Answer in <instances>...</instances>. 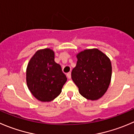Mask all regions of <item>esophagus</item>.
<instances>
[{
    "label": "esophagus",
    "mask_w": 134,
    "mask_h": 134,
    "mask_svg": "<svg viewBox=\"0 0 134 134\" xmlns=\"http://www.w3.org/2000/svg\"><path fill=\"white\" fill-rule=\"evenodd\" d=\"M67 78H68L69 79H71V72H68V73L67 74Z\"/></svg>",
    "instance_id": "34e87169"
}]
</instances>
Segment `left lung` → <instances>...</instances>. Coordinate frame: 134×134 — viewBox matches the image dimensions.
Returning a JSON list of instances; mask_svg holds the SVG:
<instances>
[{
    "mask_svg": "<svg viewBox=\"0 0 134 134\" xmlns=\"http://www.w3.org/2000/svg\"><path fill=\"white\" fill-rule=\"evenodd\" d=\"M76 65L71 78L79 93L87 99L97 100L107 92L111 82L110 59L98 49H88L76 55Z\"/></svg>",
    "mask_w": 134,
    "mask_h": 134,
    "instance_id": "obj_1",
    "label": "left lung"
}]
</instances>
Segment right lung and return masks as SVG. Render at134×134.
Here are the masks:
<instances>
[{
	"label": "right lung",
	"mask_w": 134,
	"mask_h": 134,
	"mask_svg": "<svg viewBox=\"0 0 134 134\" xmlns=\"http://www.w3.org/2000/svg\"><path fill=\"white\" fill-rule=\"evenodd\" d=\"M26 81L31 93L41 102H51L60 94L67 77L60 65L54 61L52 50H39L31 58Z\"/></svg>",
	"instance_id": "right-lung-1"
}]
</instances>
